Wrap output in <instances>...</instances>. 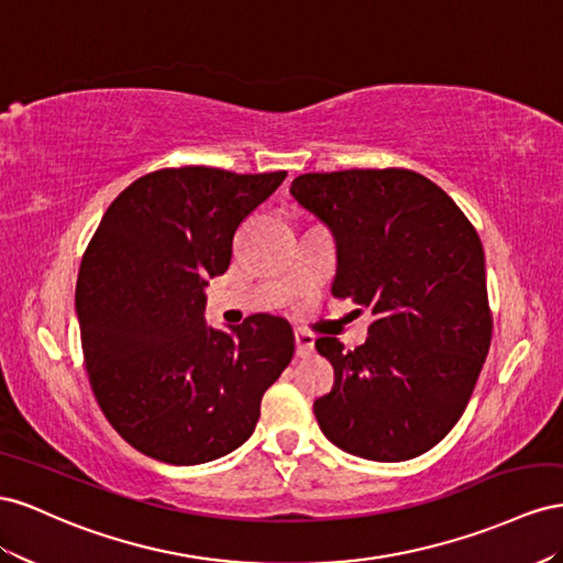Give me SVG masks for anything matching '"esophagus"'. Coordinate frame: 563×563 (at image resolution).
I'll list each match as a JSON object with an SVG mask.
<instances>
[{
    "label": "esophagus",
    "mask_w": 563,
    "mask_h": 563,
    "mask_svg": "<svg viewBox=\"0 0 563 563\" xmlns=\"http://www.w3.org/2000/svg\"><path fill=\"white\" fill-rule=\"evenodd\" d=\"M295 346H297V356L299 358H309L316 351V340L309 332H297L295 334Z\"/></svg>",
    "instance_id": "esophagus-1"
}]
</instances>
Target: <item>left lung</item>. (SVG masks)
<instances>
[{
	"label": "left lung",
	"instance_id": "obj_1",
	"mask_svg": "<svg viewBox=\"0 0 563 563\" xmlns=\"http://www.w3.org/2000/svg\"><path fill=\"white\" fill-rule=\"evenodd\" d=\"M290 192L334 235L332 295L375 316L353 351L336 336L316 340L334 367L332 391L313 404L320 431L377 462L431 451L467 408L490 349L476 229L410 169L301 174Z\"/></svg>",
	"mask_w": 563,
	"mask_h": 563
}]
</instances>
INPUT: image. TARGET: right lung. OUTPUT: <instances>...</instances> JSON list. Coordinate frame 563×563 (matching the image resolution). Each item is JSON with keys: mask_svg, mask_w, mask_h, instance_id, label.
Here are the masks:
<instances>
[{"mask_svg": "<svg viewBox=\"0 0 563 563\" xmlns=\"http://www.w3.org/2000/svg\"><path fill=\"white\" fill-rule=\"evenodd\" d=\"M287 172L157 169L110 202L79 266L75 311L96 400L120 437L167 464L243 445L295 353L285 318L207 328L205 285L231 264L243 219Z\"/></svg>", "mask_w": 563, "mask_h": 563, "instance_id": "add662e5", "label": "right lung"}]
</instances>
